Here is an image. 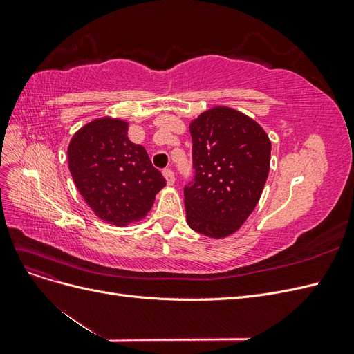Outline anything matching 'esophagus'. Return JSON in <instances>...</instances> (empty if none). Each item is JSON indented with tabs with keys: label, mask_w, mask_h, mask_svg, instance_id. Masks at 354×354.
Segmentation results:
<instances>
[{
	"label": "esophagus",
	"mask_w": 354,
	"mask_h": 354,
	"mask_svg": "<svg viewBox=\"0 0 354 354\" xmlns=\"http://www.w3.org/2000/svg\"><path fill=\"white\" fill-rule=\"evenodd\" d=\"M162 174H164V177H165V180H167V183L171 186V185H174V180H176V177H174V171L171 169V168H165L164 171H162Z\"/></svg>",
	"instance_id": "esophagus-1"
}]
</instances>
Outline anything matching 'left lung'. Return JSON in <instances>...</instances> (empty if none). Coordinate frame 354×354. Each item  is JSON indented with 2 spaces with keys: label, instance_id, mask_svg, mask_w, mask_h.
Returning a JSON list of instances; mask_svg holds the SVG:
<instances>
[{
  "label": "left lung",
  "instance_id": "8db88e82",
  "mask_svg": "<svg viewBox=\"0 0 354 354\" xmlns=\"http://www.w3.org/2000/svg\"><path fill=\"white\" fill-rule=\"evenodd\" d=\"M194 178L185 186L187 224L209 238L236 232L259 202L270 167V140L251 118L214 108L190 124Z\"/></svg>",
  "mask_w": 354,
  "mask_h": 354
}]
</instances>
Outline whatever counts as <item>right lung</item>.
<instances>
[{"instance_id":"obj_1","label":"right lung","mask_w":354,"mask_h":354,"mask_svg":"<svg viewBox=\"0 0 354 354\" xmlns=\"http://www.w3.org/2000/svg\"><path fill=\"white\" fill-rule=\"evenodd\" d=\"M128 124L102 118L75 133L68 147L72 178L95 216L115 226L143 218L165 186L146 149L127 137Z\"/></svg>"}]
</instances>
